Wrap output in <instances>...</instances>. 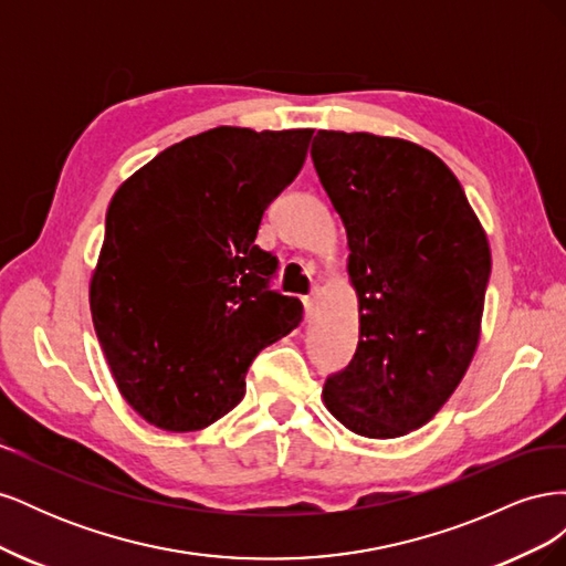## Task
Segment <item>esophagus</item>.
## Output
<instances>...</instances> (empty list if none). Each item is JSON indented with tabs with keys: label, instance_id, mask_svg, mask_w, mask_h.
<instances>
[{
	"label": "esophagus",
	"instance_id": "obj_1",
	"mask_svg": "<svg viewBox=\"0 0 566 566\" xmlns=\"http://www.w3.org/2000/svg\"><path fill=\"white\" fill-rule=\"evenodd\" d=\"M316 297H318V290H312V295H306L302 302H304V314L306 318H312L314 312H316Z\"/></svg>",
	"mask_w": 566,
	"mask_h": 566
}]
</instances>
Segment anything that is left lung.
I'll list each match as a JSON object with an SVG mask.
<instances>
[{
  "mask_svg": "<svg viewBox=\"0 0 566 566\" xmlns=\"http://www.w3.org/2000/svg\"><path fill=\"white\" fill-rule=\"evenodd\" d=\"M312 160L347 229L358 345L323 401L347 430H418L465 375L491 276L486 233L434 153L366 132H318Z\"/></svg>",
  "mask_w": 566,
  "mask_h": 566,
  "instance_id": "left-lung-1",
  "label": "left lung"
}]
</instances>
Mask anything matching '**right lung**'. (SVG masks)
<instances>
[{
  "mask_svg": "<svg viewBox=\"0 0 566 566\" xmlns=\"http://www.w3.org/2000/svg\"><path fill=\"white\" fill-rule=\"evenodd\" d=\"M312 134L188 136L113 196L92 318L119 391L150 424L193 432L227 416L256 354L300 325L302 302L271 287L279 260L254 238Z\"/></svg>",
  "mask_w": 566,
  "mask_h": 566,
  "instance_id": "obj_1",
  "label": "right lung"
}]
</instances>
